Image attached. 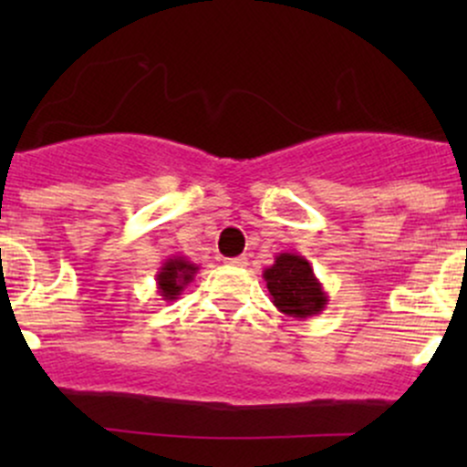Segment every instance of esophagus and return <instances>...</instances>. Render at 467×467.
<instances>
[{"label": "esophagus", "instance_id": "1", "mask_svg": "<svg viewBox=\"0 0 467 467\" xmlns=\"http://www.w3.org/2000/svg\"><path fill=\"white\" fill-rule=\"evenodd\" d=\"M226 264L233 267H244L245 264H248V259H245V256H234V259H226Z\"/></svg>", "mask_w": 467, "mask_h": 467}]
</instances>
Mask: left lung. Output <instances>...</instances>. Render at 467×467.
<instances>
[{
	"instance_id": "left-lung-1",
	"label": "left lung",
	"mask_w": 467,
	"mask_h": 467,
	"mask_svg": "<svg viewBox=\"0 0 467 467\" xmlns=\"http://www.w3.org/2000/svg\"><path fill=\"white\" fill-rule=\"evenodd\" d=\"M264 278L275 307L296 320L320 314L329 303L312 264L298 252H278L275 264L264 270Z\"/></svg>"
}]
</instances>
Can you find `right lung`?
<instances>
[{"mask_svg":"<svg viewBox=\"0 0 467 467\" xmlns=\"http://www.w3.org/2000/svg\"><path fill=\"white\" fill-rule=\"evenodd\" d=\"M200 265L192 264L186 256L173 254L160 265L158 275H155V283H158V294L162 296V301H178L180 294L184 292V287L192 283Z\"/></svg>","mask_w":467,"mask_h":467,"instance_id":"add662e5","label":"right lung"}]
</instances>
